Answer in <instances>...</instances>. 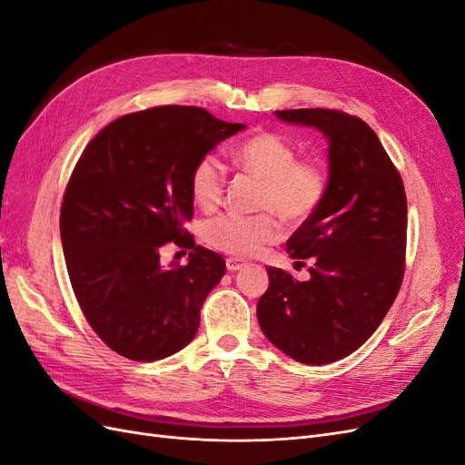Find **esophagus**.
<instances>
[{
    "label": "esophagus",
    "mask_w": 465,
    "mask_h": 465,
    "mask_svg": "<svg viewBox=\"0 0 465 465\" xmlns=\"http://www.w3.org/2000/svg\"><path fill=\"white\" fill-rule=\"evenodd\" d=\"M244 265H246V262H244V260H238V258H229V260H227V270H229V272H238V270H242Z\"/></svg>",
    "instance_id": "esophagus-1"
}]
</instances>
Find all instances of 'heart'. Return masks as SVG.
Returning a JSON list of instances; mask_svg holds the SVG:
<instances>
[{
    "mask_svg": "<svg viewBox=\"0 0 465 465\" xmlns=\"http://www.w3.org/2000/svg\"><path fill=\"white\" fill-rule=\"evenodd\" d=\"M234 163L244 173L262 180L258 207L279 213L287 223L311 217L326 193V173L314 161H297V149L285 137L262 132L234 151ZM192 198L202 209H215L224 190V164L217 154L195 163L190 178ZM273 213H223L205 223L203 238L231 256H254L263 246L277 242L283 229Z\"/></svg>",
    "mask_w": 465,
    "mask_h": 465,
    "instance_id": "heart-1",
    "label": "heart"
}]
</instances>
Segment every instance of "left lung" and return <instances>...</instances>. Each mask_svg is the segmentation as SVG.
Here are the masks:
<instances>
[{
  "mask_svg": "<svg viewBox=\"0 0 465 465\" xmlns=\"http://www.w3.org/2000/svg\"><path fill=\"white\" fill-rule=\"evenodd\" d=\"M281 122L328 139V184L314 213L289 238L292 260L311 258L308 281L267 267L258 322L277 349L302 364L357 351L398 297L403 279L407 202L400 173L378 135L340 110H277Z\"/></svg>",
  "mask_w": 465,
  "mask_h": 465,
  "instance_id": "left-lung-1",
  "label": "left lung"
}]
</instances>
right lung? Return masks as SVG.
I'll list each match as a JSON object with an SVG mask.
<instances>
[{
    "instance_id": "right-lung-1",
    "label": "right lung",
    "mask_w": 465,
    "mask_h": 465,
    "mask_svg": "<svg viewBox=\"0 0 465 465\" xmlns=\"http://www.w3.org/2000/svg\"><path fill=\"white\" fill-rule=\"evenodd\" d=\"M244 124L203 108L157 106L110 122L83 151L65 188L60 234L69 281L96 335L125 359L159 361L186 347L224 260L193 242L195 163ZM191 250L163 268L160 248Z\"/></svg>"
}]
</instances>
